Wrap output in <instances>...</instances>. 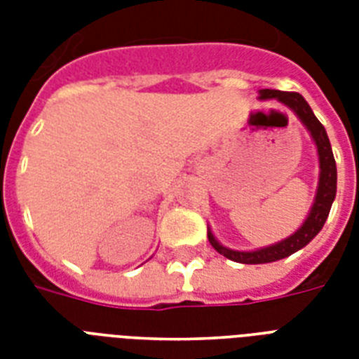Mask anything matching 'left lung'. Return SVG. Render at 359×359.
Instances as JSON below:
<instances>
[{
	"label": "left lung",
	"instance_id": "left-lung-1",
	"mask_svg": "<svg viewBox=\"0 0 359 359\" xmlns=\"http://www.w3.org/2000/svg\"><path fill=\"white\" fill-rule=\"evenodd\" d=\"M259 98L261 100H272L273 98V100L287 106L290 111H294L296 117L302 121V124L306 126L309 135L315 141L318 154V169L320 171H318L317 194H315V201L309 208V214L304 219V224L287 238L279 240L276 244L259 248V250L238 251L219 244L218 238L214 236V233L208 227V240H210L214 250L227 257V259H231V261L242 262V264H264V262L279 261V259H285V257L292 255L302 248H306L324 227V222L328 219L330 208H332V203L335 199V191H337V168H335L334 152H332L328 134H326L320 121L315 117L313 109L306 102V98L302 97L300 93H285L276 91V89H261Z\"/></svg>",
	"mask_w": 359,
	"mask_h": 359
}]
</instances>
